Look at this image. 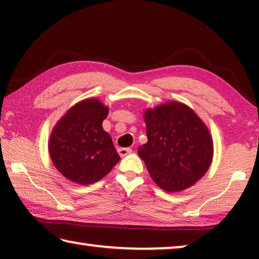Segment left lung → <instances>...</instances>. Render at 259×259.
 Wrapping results in <instances>:
<instances>
[{"mask_svg": "<svg viewBox=\"0 0 259 259\" xmlns=\"http://www.w3.org/2000/svg\"><path fill=\"white\" fill-rule=\"evenodd\" d=\"M108 108L98 99L76 104L52 131L49 153L58 171L81 185L98 182L120 161L113 140L103 129Z\"/></svg>", "mask_w": 259, "mask_h": 259, "instance_id": "1", "label": "left lung"}]
</instances>
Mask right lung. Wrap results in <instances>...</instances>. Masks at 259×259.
<instances>
[{
	"label": "right lung",
	"mask_w": 259,
	"mask_h": 259,
	"mask_svg": "<svg viewBox=\"0 0 259 259\" xmlns=\"http://www.w3.org/2000/svg\"><path fill=\"white\" fill-rule=\"evenodd\" d=\"M148 142L138 148L157 186L168 192L191 187L207 172L213 145L207 126L191 108L168 103L145 113Z\"/></svg>",
	"instance_id": "add662e5"
}]
</instances>
